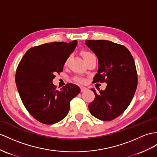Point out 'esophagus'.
Returning a JSON list of instances; mask_svg holds the SVG:
<instances>
[{"label":"esophagus","instance_id":"obj_1","mask_svg":"<svg viewBox=\"0 0 157 157\" xmlns=\"http://www.w3.org/2000/svg\"><path fill=\"white\" fill-rule=\"evenodd\" d=\"M87 90V89L86 87H83V86H81V92H85V91H86Z\"/></svg>","mask_w":157,"mask_h":157}]
</instances>
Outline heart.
Listing matches in <instances>:
<instances>
[{"label": "heart", "instance_id": "heart-1", "mask_svg": "<svg viewBox=\"0 0 157 157\" xmlns=\"http://www.w3.org/2000/svg\"><path fill=\"white\" fill-rule=\"evenodd\" d=\"M81 54L83 56V59H85L86 58H87V57H89L91 55H93V53H91L89 51H82L81 52ZM68 60H69V56L68 57V58L66 59L65 60V63H64V65H66V64H67ZM74 81L76 82H78V83H81V84H82L85 82V80L84 78L81 77V76H75V77L74 78Z\"/></svg>", "mask_w": 157, "mask_h": 157}]
</instances>
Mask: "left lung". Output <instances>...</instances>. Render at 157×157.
Returning <instances> with one entry per match:
<instances>
[{
  "mask_svg": "<svg viewBox=\"0 0 157 157\" xmlns=\"http://www.w3.org/2000/svg\"><path fill=\"white\" fill-rule=\"evenodd\" d=\"M98 58V69L94 82H106L105 90L97 94L89 105L92 115L101 121L116 118L127 109L137 87L138 76L135 61L124 46L105 40L85 43Z\"/></svg>",
  "mask_w": 157,
  "mask_h": 157,
  "instance_id": "1",
  "label": "left lung"
}]
</instances>
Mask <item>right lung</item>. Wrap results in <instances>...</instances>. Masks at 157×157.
Here are the masks:
<instances>
[{
  "instance_id": "1",
  "label": "right lung",
  "mask_w": 157,
  "mask_h": 157,
  "mask_svg": "<svg viewBox=\"0 0 157 157\" xmlns=\"http://www.w3.org/2000/svg\"><path fill=\"white\" fill-rule=\"evenodd\" d=\"M77 40L55 42L30 48L17 68L15 81L28 112L40 123L52 124L63 120L70 102L81 91L68 83L60 90L52 84L55 74L63 71L66 59L74 51Z\"/></svg>"
}]
</instances>
